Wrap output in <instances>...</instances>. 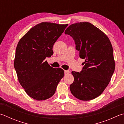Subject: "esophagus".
I'll return each mask as SVG.
<instances>
[{
	"label": "esophagus",
	"instance_id": "34e87169",
	"mask_svg": "<svg viewBox=\"0 0 124 124\" xmlns=\"http://www.w3.org/2000/svg\"><path fill=\"white\" fill-rule=\"evenodd\" d=\"M69 73H70V71H69V70H64V74H69Z\"/></svg>",
	"mask_w": 124,
	"mask_h": 124
}]
</instances>
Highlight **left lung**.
I'll return each instance as SVG.
<instances>
[{
    "mask_svg": "<svg viewBox=\"0 0 124 124\" xmlns=\"http://www.w3.org/2000/svg\"><path fill=\"white\" fill-rule=\"evenodd\" d=\"M64 33L73 38L80 57L85 59L80 73L71 72L74 80L70 85L71 93L81 100L94 99L109 84L115 69L111 43L102 31L88 22L71 24Z\"/></svg>",
    "mask_w": 124,
    "mask_h": 124,
    "instance_id": "1",
    "label": "left lung"
}]
</instances>
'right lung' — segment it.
Segmentation results:
<instances>
[{"mask_svg":"<svg viewBox=\"0 0 124 124\" xmlns=\"http://www.w3.org/2000/svg\"><path fill=\"white\" fill-rule=\"evenodd\" d=\"M67 26L42 22L30 29L17 44L15 69L20 84L35 100L51 98L63 78V70L53 68L44 60L53 54L54 44Z\"/></svg>","mask_w":124,"mask_h":124,"instance_id":"1","label":"right lung"}]
</instances>
